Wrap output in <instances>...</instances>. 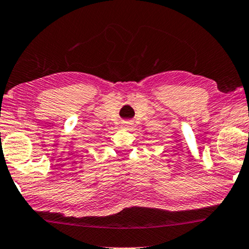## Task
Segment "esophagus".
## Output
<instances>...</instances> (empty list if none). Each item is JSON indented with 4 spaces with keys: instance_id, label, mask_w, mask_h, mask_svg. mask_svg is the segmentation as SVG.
<instances>
[{
    "instance_id": "1",
    "label": "esophagus",
    "mask_w": 249,
    "mask_h": 249,
    "mask_svg": "<svg viewBox=\"0 0 249 249\" xmlns=\"http://www.w3.org/2000/svg\"><path fill=\"white\" fill-rule=\"evenodd\" d=\"M132 122H129V121H126V122H124V123H123V125H122V126H123V127H125V128H129V127H132Z\"/></svg>"
}]
</instances>
